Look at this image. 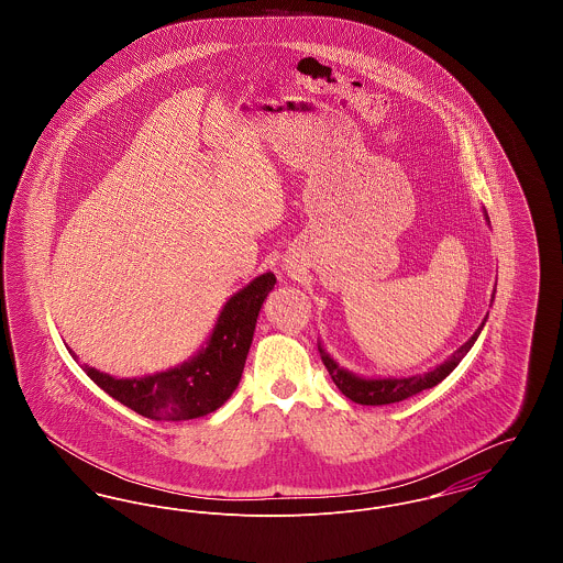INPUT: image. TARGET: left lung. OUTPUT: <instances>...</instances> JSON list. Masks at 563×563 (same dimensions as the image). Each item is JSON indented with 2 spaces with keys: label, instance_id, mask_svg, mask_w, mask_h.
I'll return each instance as SVG.
<instances>
[{
  "label": "left lung",
  "instance_id": "1",
  "mask_svg": "<svg viewBox=\"0 0 563 563\" xmlns=\"http://www.w3.org/2000/svg\"><path fill=\"white\" fill-rule=\"evenodd\" d=\"M492 301H494V295H492ZM487 319V317H485ZM482 327L473 333V338L455 350L454 354L441 363L439 367H434L429 374L411 375V377H384V379H363V377H356L354 374H350L346 369H340L338 363L319 346L321 352L322 365L327 367V372L331 375V379L335 382V386L342 390V395H346L350 401L361 402V405H388V402H399L437 386L439 382H443L448 375L454 372L457 367V363L466 356V352L473 349V344L477 342L479 333H482Z\"/></svg>",
  "mask_w": 563,
  "mask_h": 563
}]
</instances>
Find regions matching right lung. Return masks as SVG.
<instances>
[{
  "instance_id": "1",
  "label": "right lung",
  "mask_w": 563,
  "mask_h": 563,
  "mask_svg": "<svg viewBox=\"0 0 563 563\" xmlns=\"http://www.w3.org/2000/svg\"><path fill=\"white\" fill-rule=\"evenodd\" d=\"M274 283L276 276L266 272L234 295L219 314L209 346L181 367L134 379H115L88 365L81 367L109 397L131 407L143 418L179 422L207 416L236 390L260 308L274 289ZM71 356L76 354L71 352Z\"/></svg>"
}]
</instances>
